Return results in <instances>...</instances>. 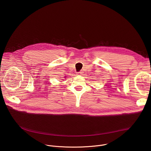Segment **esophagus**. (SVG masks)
<instances>
[{"mask_svg":"<svg viewBox=\"0 0 151 151\" xmlns=\"http://www.w3.org/2000/svg\"><path fill=\"white\" fill-rule=\"evenodd\" d=\"M78 74L79 75H82L83 74V72H82V71H81V72H79Z\"/></svg>","mask_w":151,"mask_h":151,"instance_id":"obj_1","label":"esophagus"}]
</instances>
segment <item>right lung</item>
Wrapping results in <instances>:
<instances>
[{
  "label": "right lung",
  "mask_w": 151,
  "mask_h": 151,
  "mask_svg": "<svg viewBox=\"0 0 151 151\" xmlns=\"http://www.w3.org/2000/svg\"><path fill=\"white\" fill-rule=\"evenodd\" d=\"M64 78H66V76H64Z\"/></svg>",
  "instance_id": "add662e5"
}]
</instances>
